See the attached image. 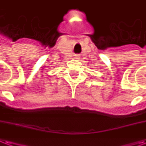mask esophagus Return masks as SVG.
Wrapping results in <instances>:
<instances>
[{"label": "esophagus", "mask_w": 146, "mask_h": 146, "mask_svg": "<svg viewBox=\"0 0 146 146\" xmlns=\"http://www.w3.org/2000/svg\"><path fill=\"white\" fill-rule=\"evenodd\" d=\"M75 56H76V58H77V59L80 58V55H79V54H76Z\"/></svg>", "instance_id": "esophagus-1"}]
</instances>
